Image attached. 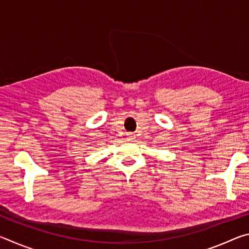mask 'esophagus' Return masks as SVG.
Listing matches in <instances>:
<instances>
[{"instance_id":"1","label":"esophagus","mask_w":249,"mask_h":249,"mask_svg":"<svg viewBox=\"0 0 249 249\" xmlns=\"http://www.w3.org/2000/svg\"><path fill=\"white\" fill-rule=\"evenodd\" d=\"M126 138H127V141H133L134 138H135V135L128 133V134H127V136H126Z\"/></svg>"}]
</instances>
